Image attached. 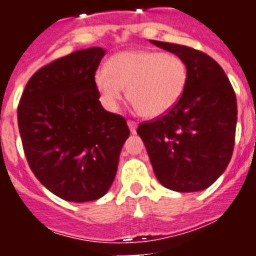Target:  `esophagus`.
I'll return each mask as SVG.
<instances>
[{
	"label": "esophagus",
	"instance_id": "esophagus-1",
	"mask_svg": "<svg viewBox=\"0 0 256 256\" xmlns=\"http://www.w3.org/2000/svg\"><path fill=\"white\" fill-rule=\"evenodd\" d=\"M128 126L132 133H136V130H137V123L133 120H128Z\"/></svg>",
	"mask_w": 256,
	"mask_h": 256
}]
</instances>
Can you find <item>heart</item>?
Returning a JSON list of instances; mask_svg holds the SVG:
<instances>
[{"instance_id":"heart-1","label":"heart","mask_w":256,"mask_h":256,"mask_svg":"<svg viewBox=\"0 0 256 256\" xmlns=\"http://www.w3.org/2000/svg\"><path fill=\"white\" fill-rule=\"evenodd\" d=\"M186 61L173 54L148 50L119 52L108 58V69H98L94 84L102 102L115 110L124 96L144 118H158L170 112L186 91Z\"/></svg>"}]
</instances>
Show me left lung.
<instances>
[{
    "label": "left lung",
    "instance_id": "obj_1",
    "mask_svg": "<svg viewBox=\"0 0 256 256\" xmlns=\"http://www.w3.org/2000/svg\"><path fill=\"white\" fill-rule=\"evenodd\" d=\"M186 61V91L170 112L144 122V141L154 173L177 192L208 188L232 158L237 124L236 94L224 70L204 52L182 44L150 40Z\"/></svg>",
    "mask_w": 256,
    "mask_h": 256
}]
</instances>
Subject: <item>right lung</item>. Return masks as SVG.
Segmentation results:
<instances>
[{
  "instance_id": "1",
  "label": "right lung",
  "mask_w": 256,
  "mask_h": 256,
  "mask_svg": "<svg viewBox=\"0 0 256 256\" xmlns=\"http://www.w3.org/2000/svg\"><path fill=\"white\" fill-rule=\"evenodd\" d=\"M101 47L74 51L40 68L18 106L22 148L32 172L54 195L72 202L102 198L114 182L130 128L106 112L94 74Z\"/></svg>"
}]
</instances>
